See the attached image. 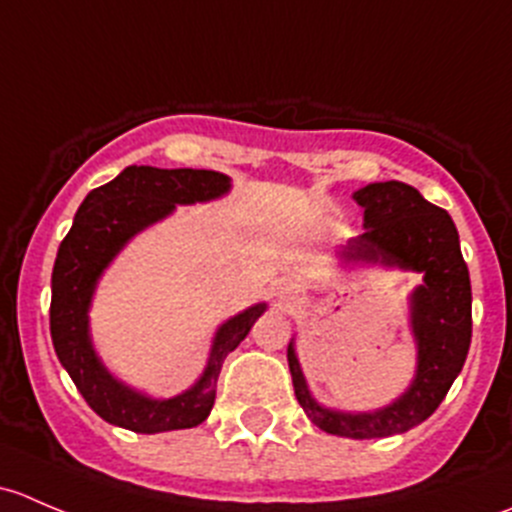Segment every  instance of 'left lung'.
I'll return each instance as SVG.
<instances>
[{
	"mask_svg": "<svg viewBox=\"0 0 512 512\" xmlns=\"http://www.w3.org/2000/svg\"><path fill=\"white\" fill-rule=\"evenodd\" d=\"M354 200L364 208L366 230L349 242L344 255L423 272V285L414 292V384L396 404L374 414H337L314 404L292 344L287 361L294 396L314 426L332 436L386 438L426 421L461 374L473 329L471 277L451 215L428 203L416 188L399 180L371 183L356 190Z\"/></svg>",
	"mask_w": 512,
	"mask_h": 512,
	"instance_id": "obj_1",
	"label": "left lung"
}]
</instances>
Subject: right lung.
<instances>
[{"mask_svg": "<svg viewBox=\"0 0 512 512\" xmlns=\"http://www.w3.org/2000/svg\"><path fill=\"white\" fill-rule=\"evenodd\" d=\"M227 188V175L215 170L128 165L111 183L86 195L69 235L61 240L51 275V342L76 389L103 421L136 433L178 431L203 423L215 404V381L225 356L235 352L255 319L265 312V304H255L225 322L198 384L168 401L146 399L118 384L91 349L86 327L91 294L103 267L128 237L168 215L175 203L218 198Z\"/></svg>", "mask_w": 512, "mask_h": 512, "instance_id": "add662e5", "label": "right lung"}]
</instances>
